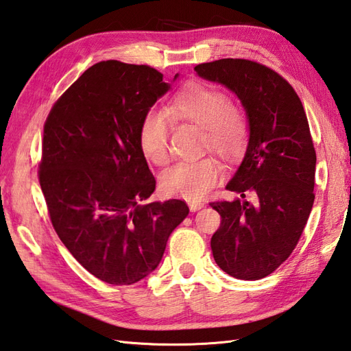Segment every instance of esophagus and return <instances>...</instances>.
<instances>
[{"label": "esophagus", "mask_w": 351, "mask_h": 351, "mask_svg": "<svg viewBox=\"0 0 351 351\" xmlns=\"http://www.w3.org/2000/svg\"><path fill=\"white\" fill-rule=\"evenodd\" d=\"M189 206L194 213V210H199V209H202L203 206H205V203H203V202H189Z\"/></svg>", "instance_id": "esophagus-1"}]
</instances>
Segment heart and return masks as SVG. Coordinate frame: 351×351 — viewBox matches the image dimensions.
<instances>
[{"label": "heart", "mask_w": 351, "mask_h": 351, "mask_svg": "<svg viewBox=\"0 0 351 351\" xmlns=\"http://www.w3.org/2000/svg\"><path fill=\"white\" fill-rule=\"evenodd\" d=\"M172 118L205 127V148L232 158L245 148L250 127L245 113L229 100L223 89L206 82L184 85L167 103ZM169 121L162 112L148 110L137 128V143L152 165H169ZM221 166L214 158L179 162L161 176V190L167 195L199 200L219 181Z\"/></svg>", "instance_id": "1"}]
</instances>
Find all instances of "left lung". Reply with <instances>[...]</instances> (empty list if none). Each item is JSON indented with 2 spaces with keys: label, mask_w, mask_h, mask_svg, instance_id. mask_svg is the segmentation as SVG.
<instances>
[{
  "label": "left lung",
  "mask_w": 351,
  "mask_h": 351,
  "mask_svg": "<svg viewBox=\"0 0 351 351\" xmlns=\"http://www.w3.org/2000/svg\"><path fill=\"white\" fill-rule=\"evenodd\" d=\"M197 75L239 97L250 121L242 165L226 189L233 202H210L221 224L210 238L217 265L238 280L265 278L298 245L314 203L315 149L302 101L266 65L224 58L195 65Z\"/></svg>",
  "instance_id": "8db88e82"
}]
</instances>
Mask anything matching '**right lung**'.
Segmentation results:
<instances>
[{
  "instance_id": "right-lung-1",
  "label": "right lung",
  "mask_w": 351,
  "mask_h": 351,
  "mask_svg": "<svg viewBox=\"0 0 351 351\" xmlns=\"http://www.w3.org/2000/svg\"><path fill=\"white\" fill-rule=\"evenodd\" d=\"M169 88L149 65L97 62L55 101L43 127L38 182L51 223L73 257L113 286L149 275L189 215L178 199L141 203L156 178L137 128Z\"/></svg>"
}]
</instances>
